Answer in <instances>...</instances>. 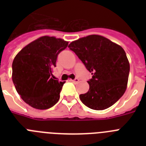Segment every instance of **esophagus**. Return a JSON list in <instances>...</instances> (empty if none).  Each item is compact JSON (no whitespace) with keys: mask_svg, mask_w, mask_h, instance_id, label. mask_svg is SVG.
I'll return each mask as SVG.
<instances>
[{"mask_svg":"<svg viewBox=\"0 0 146 146\" xmlns=\"http://www.w3.org/2000/svg\"><path fill=\"white\" fill-rule=\"evenodd\" d=\"M70 80L73 82H77L78 81H79V79H78V78H75V79L74 80Z\"/></svg>","mask_w":146,"mask_h":146,"instance_id":"esophagus-1","label":"esophagus"}]
</instances>
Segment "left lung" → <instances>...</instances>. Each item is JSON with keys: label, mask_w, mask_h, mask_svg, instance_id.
Segmentation results:
<instances>
[{"label": "left lung", "mask_w": 146, "mask_h": 146, "mask_svg": "<svg viewBox=\"0 0 146 146\" xmlns=\"http://www.w3.org/2000/svg\"><path fill=\"white\" fill-rule=\"evenodd\" d=\"M69 47L93 74L88 91L80 95L81 102L96 110L111 107L123 96L128 82L130 66L123 49L99 35L79 38Z\"/></svg>", "instance_id": "1"}]
</instances>
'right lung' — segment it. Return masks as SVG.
<instances>
[{
    "instance_id": "right-lung-1",
    "label": "right lung",
    "mask_w": 146,
    "mask_h": 146,
    "mask_svg": "<svg viewBox=\"0 0 146 146\" xmlns=\"http://www.w3.org/2000/svg\"><path fill=\"white\" fill-rule=\"evenodd\" d=\"M69 42L53 36H42L28 44L12 63V80L23 100L38 110L52 108L58 102L65 82L52 78L58 54Z\"/></svg>"
}]
</instances>
